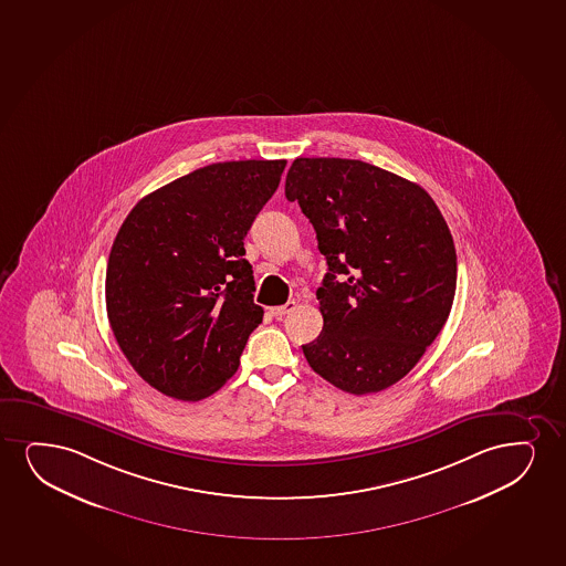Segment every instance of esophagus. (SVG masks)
<instances>
[{
  "instance_id": "esophagus-1",
  "label": "esophagus",
  "mask_w": 566,
  "mask_h": 566,
  "mask_svg": "<svg viewBox=\"0 0 566 566\" xmlns=\"http://www.w3.org/2000/svg\"><path fill=\"white\" fill-rule=\"evenodd\" d=\"M294 308H296V302L289 301L286 304H283V306H273V308H270V314H272L273 317H283V315L291 314Z\"/></svg>"
}]
</instances>
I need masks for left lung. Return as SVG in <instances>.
Masks as SVG:
<instances>
[{
  "mask_svg": "<svg viewBox=\"0 0 566 566\" xmlns=\"http://www.w3.org/2000/svg\"><path fill=\"white\" fill-rule=\"evenodd\" d=\"M285 195L329 265L315 293L322 335L302 346L310 367L356 396L392 387L450 315L458 256L444 216L421 186L350 158H296Z\"/></svg>",
  "mask_w": 566,
  "mask_h": 566,
  "instance_id": "left-lung-1",
  "label": "left lung"
}]
</instances>
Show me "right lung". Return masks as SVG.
<instances>
[{"instance_id": "1", "label": "right lung", "mask_w": 566, "mask_h": 566, "mask_svg": "<svg viewBox=\"0 0 566 566\" xmlns=\"http://www.w3.org/2000/svg\"><path fill=\"white\" fill-rule=\"evenodd\" d=\"M286 160L216 163L144 197L108 254L107 315L137 375L199 401L235 375L264 310L244 237Z\"/></svg>"}]
</instances>
